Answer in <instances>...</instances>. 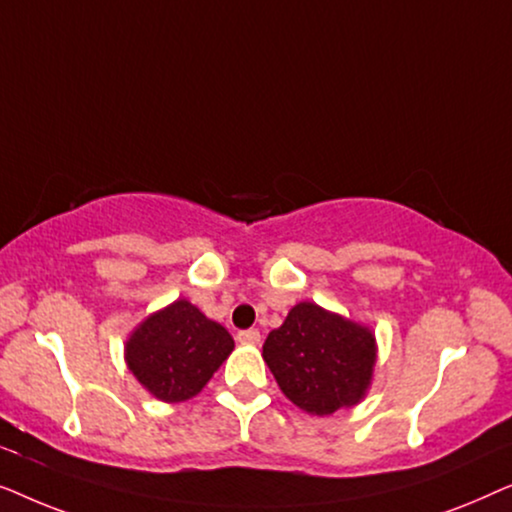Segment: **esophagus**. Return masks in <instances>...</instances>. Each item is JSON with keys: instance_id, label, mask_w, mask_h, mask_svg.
<instances>
[{"instance_id": "1", "label": "esophagus", "mask_w": 512, "mask_h": 512, "mask_svg": "<svg viewBox=\"0 0 512 512\" xmlns=\"http://www.w3.org/2000/svg\"><path fill=\"white\" fill-rule=\"evenodd\" d=\"M237 342H242V345H258L261 333H258V328H247V331L237 333Z\"/></svg>"}]
</instances>
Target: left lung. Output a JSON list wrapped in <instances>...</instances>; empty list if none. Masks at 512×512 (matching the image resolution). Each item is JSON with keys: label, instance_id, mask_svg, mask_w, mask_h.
Here are the masks:
<instances>
[{"label": "left lung", "instance_id": "1", "mask_svg": "<svg viewBox=\"0 0 512 512\" xmlns=\"http://www.w3.org/2000/svg\"><path fill=\"white\" fill-rule=\"evenodd\" d=\"M263 359L293 405L324 417L366 396L377 345L368 326L317 303H298L284 324L270 331Z\"/></svg>", "mask_w": 512, "mask_h": 512}]
</instances>
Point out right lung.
<instances>
[{"label": "right lung", "mask_w": 512, "mask_h": 512, "mask_svg": "<svg viewBox=\"0 0 512 512\" xmlns=\"http://www.w3.org/2000/svg\"><path fill=\"white\" fill-rule=\"evenodd\" d=\"M233 347L226 328L181 298L153 312L130 333L125 363L151 396L181 403L200 394Z\"/></svg>", "instance_id": "obj_1"}]
</instances>
